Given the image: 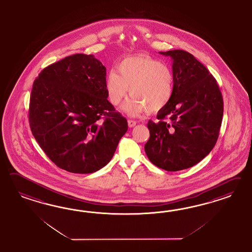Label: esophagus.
<instances>
[{"label": "esophagus", "mask_w": 252, "mask_h": 252, "mask_svg": "<svg viewBox=\"0 0 252 252\" xmlns=\"http://www.w3.org/2000/svg\"><path fill=\"white\" fill-rule=\"evenodd\" d=\"M127 123H128V126H129V127H134V126H136V124H137V122H136L135 120H131V119H129V120L127 121Z\"/></svg>", "instance_id": "1"}]
</instances>
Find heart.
Here are the masks:
<instances>
[{
    "instance_id": "heart-1",
    "label": "heart",
    "mask_w": 252,
    "mask_h": 252,
    "mask_svg": "<svg viewBox=\"0 0 252 252\" xmlns=\"http://www.w3.org/2000/svg\"><path fill=\"white\" fill-rule=\"evenodd\" d=\"M117 72L111 71L105 79V90L112 104L121 103L128 93L132 95L123 110L137 116L147 110L158 112L167 106L174 94V76L166 64L150 56L139 55L123 60Z\"/></svg>"
}]
</instances>
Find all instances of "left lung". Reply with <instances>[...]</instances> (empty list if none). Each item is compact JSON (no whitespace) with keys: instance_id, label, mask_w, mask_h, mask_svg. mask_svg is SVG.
Returning a JSON list of instances; mask_svg holds the SVG:
<instances>
[{"instance_id":"1","label":"left lung","mask_w":252,"mask_h":252,"mask_svg":"<svg viewBox=\"0 0 252 252\" xmlns=\"http://www.w3.org/2000/svg\"><path fill=\"white\" fill-rule=\"evenodd\" d=\"M173 60L174 94L167 106L150 120L145 144L149 160L176 172L204 159L216 144L223 115L219 86L208 69L183 50L160 52Z\"/></svg>"}]
</instances>
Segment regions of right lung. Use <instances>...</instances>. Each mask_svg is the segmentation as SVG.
<instances>
[{
	"instance_id": "right-lung-1",
	"label": "right lung",
	"mask_w": 252,
	"mask_h": 252,
	"mask_svg": "<svg viewBox=\"0 0 252 252\" xmlns=\"http://www.w3.org/2000/svg\"><path fill=\"white\" fill-rule=\"evenodd\" d=\"M105 79L94 55L76 54L47 66L33 83L31 132L50 160L70 173L104 167L128 129L107 99Z\"/></svg>"
}]
</instances>
